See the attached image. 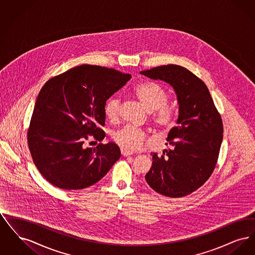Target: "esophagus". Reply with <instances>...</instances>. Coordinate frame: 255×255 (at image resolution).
<instances>
[{
	"label": "esophagus",
	"mask_w": 255,
	"mask_h": 255,
	"mask_svg": "<svg viewBox=\"0 0 255 255\" xmlns=\"http://www.w3.org/2000/svg\"><path fill=\"white\" fill-rule=\"evenodd\" d=\"M121 151H122V156H124V157L130 156V155H132V154H133V152H132V151H130V150H127V149H125V148H123V147H122V149H121Z\"/></svg>",
	"instance_id": "obj_1"
}]
</instances>
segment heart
Returning a JSON list of instances; mask_svg holds the SVG:
<instances>
[{
    "mask_svg": "<svg viewBox=\"0 0 255 255\" xmlns=\"http://www.w3.org/2000/svg\"><path fill=\"white\" fill-rule=\"evenodd\" d=\"M133 93L148 112H153L152 119L162 131L171 129L176 121V113L172 107L166 105L168 93L155 82H144L135 86ZM120 98L110 97L105 104V114L110 120L117 118L120 109ZM114 140L127 150H134L145 142V133L133 126H124L113 134Z\"/></svg>",
    "mask_w": 255,
    "mask_h": 255,
    "instance_id": "b5f03b06",
    "label": "heart"
}]
</instances>
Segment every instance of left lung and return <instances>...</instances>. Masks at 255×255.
<instances>
[{
    "instance_id": "1",
    "label": "left lung",
    "mask_w": 255,
    "mask_h": 255,
    "mask_svg": "<svg viewBox=\"0 0 255 255\" xmlns=\"http://www.w3.org/2000/svg\"><path fill=\"white\" fill-rule=\"evenodd\" d=\"M139 73L172 86L179 104L178 126L166 138L171 148L162 155L151 154L153 162L146 182L170 198L190 194L215 168L224 132L221 116L206 84L185 68L164 65Z\"/></svg>"
}]
</instances>
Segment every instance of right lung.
Wrapping results in <instances>:
<instances>
[{
    "label": "right lung",
    "instance_id": "1",
    "mask_svg": "<svg viewBox=\"0 0 255 255\" xmlns=\"http://www.w3.org/2000/svg\"><path fill=\"white\" fill-rule=\"evenodd\" d=\"M114 69L81 65L52 77L41 89L27 132L32 159L58 188L78 190L101 180L121 158L115 142L90 148L89 134L101 141L105 104L130 79Z\"/></svg>",
    "mask_w": 255,
    "mask_h": 255
}]
</instances>
